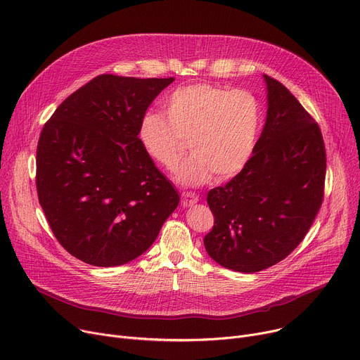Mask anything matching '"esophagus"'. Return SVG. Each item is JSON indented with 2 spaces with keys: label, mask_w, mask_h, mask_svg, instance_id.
I'll return each instance as SVG.
<instances>
[{
  "label": "esophagus",
  "mask_w": 360,
  "mask_h": 360,
  "mask_svg": "<svg viewBox=\"0 0 360 360\" xmlns=\"http://www.w3.org/2000/svg\"><path fill=\"white\" fill-rule=\"evenodd\" d=\"M198 202V197L193 193H184L182 194V205L184 207H193Z\"/></svg>",
  "instance_id": "1"
}]
</instances>
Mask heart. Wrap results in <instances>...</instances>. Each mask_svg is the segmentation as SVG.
Returning <instances> with one entry per match:
<instances>
[{
	"instance_id": "1",
	"label": "heart",
	"mask_w": 360,
	"mask_h": 360,
	"mask_svg": "<svg viewBox=\"0 0 360 360\" xmlns=\"http://www.w3.org/2000/svg\"><path fill=\"white\" fill-rule=\"evenodd\" d=\"M162 112L141 115L137 140L148 158L172 171L184 186H200L212 175L226 181L242 172L250 160L262 127V107L249 91L193 84L176 88L163 100Z\"/></svg>"
}]
</instances>
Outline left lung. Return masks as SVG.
Instances as JSON below:
<instances>
[{"label": "left lung", "instance_id": "1", "mask_svg": "<svg viewBox=\"0 0 360 360\" xmlns=\"http://www.w3.org/2000/svg\"><path fill=\"white\" fill-rule=\"evenodd\" d=\"M266 84V122L255 152L207 202L214 227L204 237L219 265L243 274L266 269L305 237L321 207L326 149L319 124L276 79Z\"/></svg>", "mask_w": 360, "mask_h": 360}]
</instances>
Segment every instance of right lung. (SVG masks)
I'll return each instance as SVG.
<instances>
[{
	"label": "right lung",
	"mask_w": 360,
	"mask_h": 360,
	"mask_svg": "<svg viewBox=\"0 0 360 360\" xmlns=\"http://www.w3.org/2000/svg\"><path fill=\"white\" fill-rule=\"evenodd\" d=\"M172 82L100 75L41 130L39 202L58 242L88 265L120 266L145 253L179 204L137 140L141 115Z\"/></svg>",
	"instance_id": "1"
}]
</instances>
